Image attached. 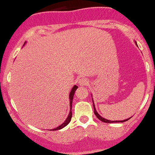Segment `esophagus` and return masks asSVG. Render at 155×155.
Listing matches in <instances>:
<instances>
[{"label":"esophagus","mask_w":155,"mask_h":155,"mask_svg":"<svg viewBox=\"0 0 155 155\" xmlns=\"http://www.w3.org/2000/svg\"><path fill=\"white\" fill-rule=\"evenodd\" d=\"M89 83V81L86 78H81L78 80V84L80 86H86Z\"/></svg>","instance_id":"34e87169"}]
</instances>
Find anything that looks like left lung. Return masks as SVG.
<instances>
[{
	"mask_svg": "<svg viewBox=\"0 0 155 155\" xmlns=\"http://www.w3.org/2000/svg\"><path fill=\"white\" fill-rule=\"evenodd\" d=\"M136 43V45H137V42H135ZM92 102H93V107H94V113H95V116H97V118H98V119H100V120L102 121L103 122H105V123H113V122H126V121H127L128 119H130V118H129V119H124V120H119V121H110V120H108V119H104V117H102V116H100L99 114H98V113H97L96 111V109H95V104H94V101H93V99H92Z\"/></svg>",
	"mask_w": 155,
	"mask_h": 155,
	"instance_id": "1",
	"label": "left lung"
}]
</instances>
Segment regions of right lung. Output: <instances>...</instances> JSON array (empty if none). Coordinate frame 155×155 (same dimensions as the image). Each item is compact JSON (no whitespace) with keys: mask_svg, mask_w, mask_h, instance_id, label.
<instances>
[{"mask_svg":"<svg viewBox=\"0 0 155 155\" xmlns=\"http://www.w3.org/2000/svg\"><path fill=\"white\" fill-rule=\"evenodd\" d=\"M25 43L26 42H25V44H24V45H25ZM78 89V86L74 85V87H73V88L71 89V92H70L69 93V106H70V111H69V114L68 115V117H67V119L66 120L64 121V122H63L62 125H60V126H58V127H57L56 128H54V129H51L50 130H60V129L63 128L64 127H66V126L68 125V123L70 122V121H71V116H72V113H71V107H72V101H73V97H74V92H75L76 89Z\"/></svg>","mask_w":155,"mask_h":155,"instance_id":"obj_1","label":"right lung"}]
</instances>
